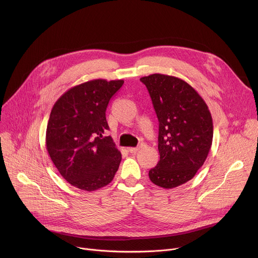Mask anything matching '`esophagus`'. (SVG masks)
Instances as JSON below:
<instances>
[{"mask_svg":"<svg viewBox=\"0 0 258 258\" xmlns=\"http://www.w3.org/2000/svg\"><path fill=\"white\" fill-rule=\"evenodd\" d=\"M139 150H140V148H138V147H137V148H128V151H130L132 154H136Z\"/></svg>","mask_w":258,"mask_h":258,"instance_id":"esophagus-1","label":"esophagus"}]
</instances>
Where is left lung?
Wrapping results in <instances>:
<instances>
[{
  "label": "left lung",
  "mask_w": 258,
  "mask_h": 258,
  "mask_svg": "<svg viewBox=\"0 0 258 258\" xmlns=\"http://www.w3.org/2000/svg\"><path fill=\"white\" fill-rule=\"evenodd\" d=\"M140 81L148 89L159 121L160 160L149 177L156 186L172 189L192 179L204 164L212 145V117L187 82L161 73Z\"/></svg>",
  "instance_id": "1"
}]
</instances>
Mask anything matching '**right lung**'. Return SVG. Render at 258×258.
<instances>
[{"label": "right lung", "instance_id": "1", "mask_svg": "<svg viewBox=\"0 0 258 258\" xmlns=\"http://www.w3.org/2000/svg\"><path fill=\"white\" fill-rule=\"evenodd\" d=\"M122 80L98 79L72 87L54 104L46 131L47 151L71 186L92 192L111 182L121 153L109 128L106 108Z\"/></svg>", "mask_w": 258, "mask_h": 258}]
</instances>
